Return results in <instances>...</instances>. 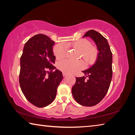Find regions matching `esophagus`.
<instances>
[{"label":"esophagus","mask_w":135,"mask_h":135,"mask_svg":"<svg viewBox=\"0 0 135 135\" xmlns=\"http://www.w3.org/2000/svg\"><path fill=\"white\" fill-rule=\"evenodd\" d=\"M62 75H63L64 77H65V76H67V74H66V73H62Z\"/></svg>","instance_id":"34e87169"}]
</instances>
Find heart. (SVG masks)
<instances>
[{
    "instance_id": "obj_1",
    "label": "heart",
    "mask_w": 135,
    "mask_h": 135,
    "mask_svg": "<svg viewBox=\"0 0 135 135\" xmlns=\"http://www.w3.org/2000/svg\"><path fill=\"white\" fill-rule=\"evenodd\" d=\"M66 46H72L79 51L81 52V56L88 64H93L97 58V50L94 47L91 46L89 41L86 39H80L73 43H66ZM54 53L56 58L61 60L65 58L66 55V48L64 45H57L54 48ZM84 67V63L81 61L76 62L64 60L58 64V68L61 71L67 74H73Z\"/></svg>"
}]
</instances>
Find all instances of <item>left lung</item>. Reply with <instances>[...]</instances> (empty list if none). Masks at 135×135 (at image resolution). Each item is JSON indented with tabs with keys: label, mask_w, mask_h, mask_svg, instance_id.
Listing matches in <instances>:
<instances>
[{
	"label": "left lung",
	"mask_w": 135,
	"mask_h": 135,
	"mask_svg": "<svg viewBox=\"0 0 135 135\" xmlns=\"http://www.w3.org/2000/svg\"><path fill=\"white\" fill-rule=\"evenodd\" d=\"M84 37H89L94 41L98 53L94 64L82 71L86 76L76 78L72 94L79 104L92 107L99 103L108 92L113 76V55L108 41L101 34L91 30Z\"/></svg>",
	"instance_id": "left-lung-1"
}]
</instances>
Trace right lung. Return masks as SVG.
I'll use <instances>...</instances> for the list:
<instances>
[{
  "label": "right lung",
  "mask_w": 135,
  "mask_h": 135,
  "mask_svg": "<svg viewBox=\"0 0 135 135\" xmlns=\"http://www.w3.org/2000/svg\"><path fill=\"white\" fill-rule=\"evenodd\" d=\"M54 44L48 36H34L25 43L20 58L21 89L26 99L39 108L54 101L63 79L62 72L53 65Z\"/></svg>",
  "instance_id": "right-lung-1"
}]
</instances>
